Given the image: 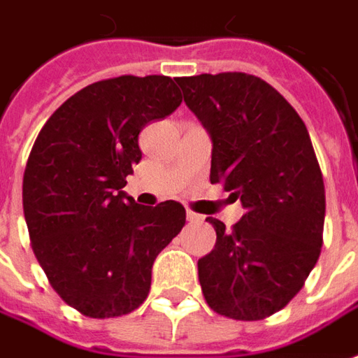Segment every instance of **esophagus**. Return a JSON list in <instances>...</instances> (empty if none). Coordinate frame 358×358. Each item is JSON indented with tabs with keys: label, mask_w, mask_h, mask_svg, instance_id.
<instances>
[{
	"label": "esophagus",
	"mask_w": 358,
	"mask_h": 358,
	"mask_svg": "<svg viewBox=\"0 0 358 358\" xmlns=\"http://www.w3.org/2000/svg\"><path fill=\"white\" fill-rule=\"evenodd\" d=\"M187 221L189 222H201L203 221V215H197V213H192V211H187Z\"/></svg>",
	"instance_id": "obj_1"
}]
</instances>
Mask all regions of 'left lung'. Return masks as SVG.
<instances>
[{"instance_id":"8db88e82","label":"left lung","mask_w":358,"mask_h":358,"mask_svg":"<svg viewBox=\"0 0 358 358\" xmlns=\"http://www.w3.org/2000/svg\"><path fill=\"white\" fill-rule=\"evenodd\" d=\"M186 106L211 137V184L246 213L232 231L209 219L215 248L197 262L207 304L264 320L301 291L322 250L326 189L308 129L273 87L248 73L180 77Z\"/></svg>"}]
</instances>
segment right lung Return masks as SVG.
I'll return each mask as SVG.
<instances>
[{
    "instance_id": "add662e5",
    "label": "right lung",
    "mask_w": 358,
    "mask_h": 358,
    "mask_svg": "<svg viewBox=\"0 0 358 358\" xmlns=\"http://www.w3.org/2000/svg\"><path fill=\"white\" fill-rule=\"evenodd\" d=\"M180 102L166 75H122L75 92L34 141L22 178L32 250L52 289L89 318L143 304L155 259L186 224L178 201L147 207L124 192L139 131Z\"/></svg>"
}]
</instances>
